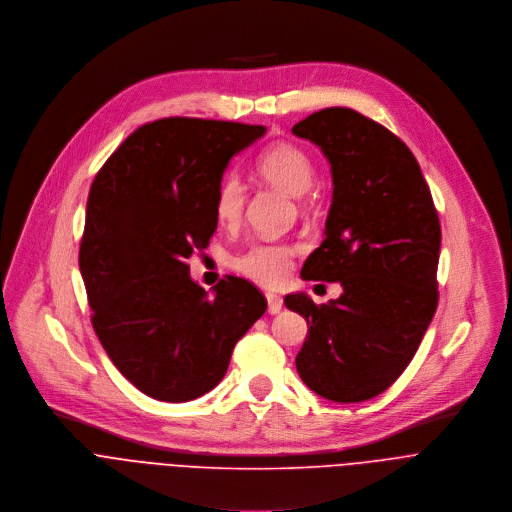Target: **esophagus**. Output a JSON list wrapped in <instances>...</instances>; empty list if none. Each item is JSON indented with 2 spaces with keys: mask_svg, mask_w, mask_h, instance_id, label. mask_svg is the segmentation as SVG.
Returning a JSON list of instances; mask_svg holds the SVG:
<instances>
[{
  "mask_svg": "<svg viewBox=\"0 0 512 512\" xmlns=\"http://www.w3.org/2000/svg\"><path fill=\"white\" fill-rule=\"evenodd\" d=\"M266 300H268V313H270V315H276V313L282 311L284 298H282L280 294H276V292H266Z\"/></svg>",
  "mask_w": 512,
  "mask_h": 512,
  "instance_id": "34e87169",
  "label": "esophagus"
}]
</instances>
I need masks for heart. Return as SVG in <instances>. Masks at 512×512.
I'll use <instances>...</instances> for the list:
<instances>
[{
    "mask_svg": "<svg viewBox=\"0 0 512 512\" xmlns=\"http://www.w3.org/2000/svg\"><path fill=\"white\" fill-rule=\"evenodd\" d=\"M256 171L274 187L288 195L300 197L313 185L315 165L300 147L276 143L264 149L256 159ZM246 206V185L234 171L222 175L214 191V216L220 226L236 228ZM296 246L286 242H254L232 256L234 270L260 284H278L292 270Z\"/></svg>",
    "mask_w": 512,
    "mask_h": 512,
    "instance_id": "1",
    "label": "heart"
}]
</instances>
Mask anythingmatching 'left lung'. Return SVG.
<instances>
[{
  "label": "left lung",
  "mask_w": 512,
  "mask_h": 512,
  "mask_svg": "<svg viewBox=\"0 0 512 512\" xmlns=\"http://www.w3.org/2000/svg\"><path fill=\"white\" fill-rule=\"evenodd\" d=\"M292 133L321 147L335 185L325 240L300 276L343 286L327 304L284 298L309 323L296 371L325 399L365 401L410 365L436 313L438 212L414 153L361 113L323 109Z\"/></svg>",
  "instance_id": "obj_1"
}]
</instances>
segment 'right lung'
<instances>
[{
  "mask_svg": "<svg viewBox=\"0 0 512 512\" xmlns=\"http://www.w3.org/2000/svg\"><path fill=\"white\" fill-rule=\"evenodd\" d=\"M262 125L169 117L131 133L96 173L78 264L90 321L115 367L145 395L181 403L214 389L266 298L226 276L208 296L185 262L208 248L214 191Z\"/></svg>",
  "mask_w": 512,
  "mask_h": 512,
  "instance_id": "obj_1",
  "label": "right lung"
}]
</instances>
